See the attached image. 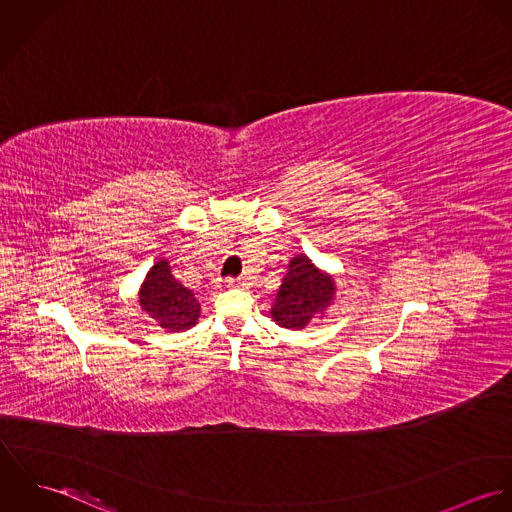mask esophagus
Here are the masks:
<instances>
[{
    "mask_svg": "<svg viewBox=\"0 0 512 512\" xmlns=\"http://www.w3.org/2000/svg\"><path fill=\"white\" fill-rule=\"evenodd\" d=\"M226 288H230V290H236V288H242V286H246V282L242 280V278H226Z\"/></svg>",
    "mask_w": 512,
    "mask_h": 512,
    "instance_id": "34e87169",
    "label": "esophagus"
}]
</instances>
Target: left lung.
<instances>
[{"label": "left lung", "instance_id": "obj_1", "mask_svg": "<svg viewBox=\"0 0 512 512\" xmlns=\"http://www.w3.org/2000/svg\"><path fill=\"white\" fill-rule=\"evenodd\" d=\"M337 297L333 274L317 268L305 254H295L276 293L270 317L276 325L301 331L311 321L323 319Z\"/></svg>", "mask_w": 512, "mask_h": 512}]
</instances>
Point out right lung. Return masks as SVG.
<instances>
[{
    "label": "right lung",
    "instance_id": "obj_1",
    "mask_svg": "<svg viewBox=\"0 0 512 512\" xmlns=\"http://www.w3.org/2000/svg\"><path fill=\"white\" fill-rule=\"evenodd\" d=\"M138 301L147 317L167 333H183L197 325L201 317V303L173 278L167 258H157L149 268Z\"/></svg>",
    "mask_w": 512,
    "mask_h": 512
}]
</instances>
